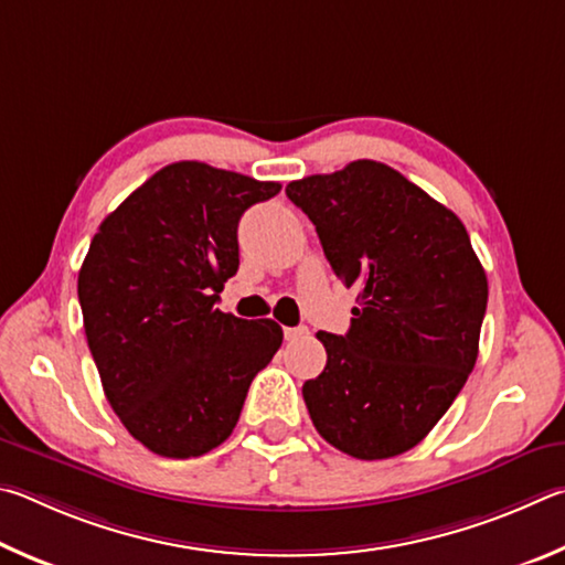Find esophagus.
Here are the masks:
<instances>
[{
    "label": "esophagus",
    "mask_w": 565,
    "mask_h": 565,
    "mask_svg": "<svg viewBox=\"0 0 565 565\" xmlns=\"http://www.w3.org/2000/svg\"><path fill=\"white\" fill-rule=\"evenodd\" d=\"M305 334H308V328H305V324H300V328H285V340H300V338H305Z\"/></svg>",
    "instance_id": "esophagus-1"
}]
</instances>
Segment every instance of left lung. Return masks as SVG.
Instances as JSON below:
<instances>
[{"instance_id": "obj_1", "label": "left lung", "mask_w": 565, "mask_h": 565, "mask_svg": "<svg viewBox=\"0 0 565 565\" xmlns=\"http://www.w3.org/2000/svg\"><path fill=\"white\" fill-rule=\"evenodd\" d=\"M285 193L360 292L348 334L318 332L328 364L302 384L310 419L354 459L397 457L427 437L477 364L487 273L459 217L384 163L352 161Z\"/></svg>"}]
</instances>
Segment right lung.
<instances>
[{
    "label": "right lung",
    "instance_id": "right-lung-1",
    "mask_svg": "<svg viewBox=\"0 0 565 565\" xmlns=\"http://www.w3.org/2000/svg\"><path fill=\"white\" fill-rule=\"evenodd\" d=\"M280 193L201 161L161 168L104 217L78 270L88 350L111 409L158 457H203L231 437L275 320L215 310L237 273V223Z\"/></svg>",
    "mask_w": 565,
    "mask_h": 565
}]
</instances>
